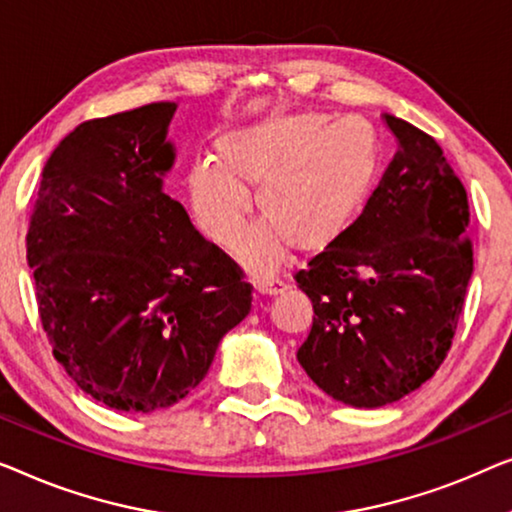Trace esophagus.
<instances>
[{
    "instance_id": "34e87169",
    "label": "esophagus",
    "mask_w": 512,
    "mask_h": 512,
    "mask_svg": "<svg viewBox=\"0 0 512 512\" xmlns=\"http://www.w3.org/2000/svg\"><path fill=\"white\" fill-rule=\"evenodd\" d=\"M253 285L259 294H280L285 290V283L278 278H255Z\"/></svg>"
}]
</instances>
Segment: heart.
<instances>
[{"mask_svg": "<svg viewBox=\"0 0 512 512\" xmlns=\"http://www.w3.org/2000/svg\"><path fill=\"white\" fill-rule=\"evenodd\" d=\"M378 174V134L366 118L294 113L234 129L218 141V164L190 176L194 220L222 248L234 246L250 215L248 187L264 222L241 255L269 271L292 246L320 253L357 218Z\"/></svg>", "mask_w": 512, "mask_h": 512, "instance_id": "heart-1", "label": "heart"}]
</instances>
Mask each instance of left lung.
I'll return each mask as SVG.
<instances>
[{
	"instance_id": "8db88e82",
	"label": "left lung",
	"mask_w": 512,
	"mask_h": 512,
	"mask_svg": "<svg viewBox=\"0 0 512 512\" xmlns=\"http://www.w3.org/2000/svg\"><path fill=\"white\" fill-rule=\"evenodd\" d=\"M385 122L399 153L383 181L341 239L294 273L315 311L299 364L355 408L387 406L434 376L473 273L466 187L429 134Z\"/></svg>"
}]
</instances>
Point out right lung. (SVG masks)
Segmentation results:
<instances>
[{"label":"right lung","mask_w":512,"mask_h":512,"mask_svg":"<svg viewBox=\"0 0 512 512\" xmlns=\"http://www.w3.org/2000/svg\"><path fill=\"white\" fill-rule=\"evenodd\" d=\"M174 102L85 120L41 174L27 264L69 378L125 413L174 406L204 380L253 285L162 192Z\"/></svg>","instance_id":"right-lung-1"}]
</instances>
